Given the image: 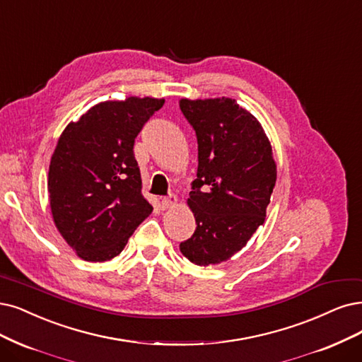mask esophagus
Returning a JSON list of instances; mask_svg holds the SVG:
<instances>
[{
	"mask_svg": "<svg viewBox=\"0 0 362 362\" xmlns=\"http://www.w3.org/2000/svg\"><path fill=\"white\" fill-rule=\"evenodd\" d=\"M176 204H177V198L174 197V195L160 199V206H163V209H165V210H167V209H173Z\"/></svg>",
	"mask_w": 362,
	"mask_h": 362,
	"instance_id": "esophagus-1",
	"label": "esophagus"
}]
</instances>
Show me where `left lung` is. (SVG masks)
Instances as JSON below:
<instances>
[{
  "mask_svg": "<svg viewBox=\"0 0 362 362\" xmlns=\"http://www.w3.org/2000/svg\"><path fill=\"white\" fill-rule=\"evenodd\" d=\"M198 143V170L188 206L197 228L180 252L197 265H216L242 250L265 221L276 185L269 137L233 98H182Z\"/></svg>",
  "mask_w": 362,
  "mask_h": 362,
  "instance_id": "8db88e82",
  "label": "left lung"
}]
</instances>
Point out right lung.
I'll return each mask as SVG.
<instances>
[{"label":"right lung","mask_w":362,"mask_h":362,"mask_svg":"<svg viewBox=\"0 0 362 362\" xmlns=\"http://www.w3.org/2000/svg\"><path fill=\"white\" fill-rule=\"evenodd\" d=\"M164 98L104 101L62 131L49 165L53 222L90 262L119 255L153 207L141 195L134 141Z\"/></svg>","instance_id":"1"}]
</instances>
